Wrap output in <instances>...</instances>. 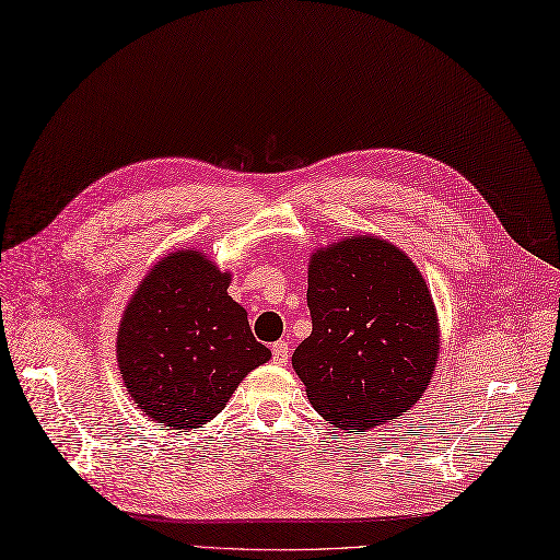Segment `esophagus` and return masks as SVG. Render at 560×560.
I'll use <instances>...</instances> for the list:
<instances>
[{
    "label": "esophagus",
    "instance_id": "obj_1",
    "mask_svg": "<svg viewBox=\"0 0 560 560\" xmlns=\"http://www.w3.org/2000/svg\"><path fill=\"white\" fill-rule=\"evenodd\" d=\"M272 358L277 364H285L288 358H291V346H288L285 341H277L272 346Z\"/></svg>",
    "mask_w": 560,
    "mask_h": 560
}]
</instances>
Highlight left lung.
<instances>
[{"mask_svg":"<svg viewBox=\"0 0 560 560\" xmlns=\"http://www.w3.org/2000/svg\"><path fill=\"white\" fill-rule=\"evenodd\" d=\"M306 302L314 327L293 369L318 416L350 433L422 399L441 327L427 281L399 246L358 235L318 248Z\"/></svg>","mask_w":560,"mask_h":560,"instance_id":"left-lung-1","label":"left lung"}]
</instances>
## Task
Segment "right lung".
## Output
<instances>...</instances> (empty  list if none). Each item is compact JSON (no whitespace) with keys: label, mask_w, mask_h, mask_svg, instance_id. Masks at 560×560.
<instances>
[{"label":"right lung","mask_w":560,"mask_h":560,"mask_svg":"<svg viewBox=\"0 0 560 560\" xmlns=\"http://www.w3.org/2000/svg\"><path fill=\"white\" fill-rule=\"evenodd\" d=\"M228 285L231 272L184 248L136 288L119 320L117 362L142 416L198 429L219 416L248 371L272 358Z\"/></svg>","instance_id":"obj_1"}]
</instances>
